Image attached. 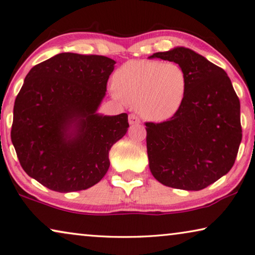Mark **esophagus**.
<instances>
[{
  "label": "esophagus",
  "instance_id": "obj_1",
  "mask_svg": "<svg viewBox=\"0 0 255 255\" xmlns=\"http://www.w3.org/2000/svg\"><path fill=\"white\" fill-rule=\"evenodd\" d=\"M140 122H141L140 118H138L137 115L133 114V113L128 115V123L131 124V126H133V124H138Z\"/></svg>",
  "mask_w": 255,
  "mask_h": 255
}]
</instances>
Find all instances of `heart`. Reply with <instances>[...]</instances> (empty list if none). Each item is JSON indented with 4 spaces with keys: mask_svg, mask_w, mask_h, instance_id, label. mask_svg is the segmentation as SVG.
<instances>
[{
    "mask_svg": "<svg viewBox=\"0 0 255 255\" xmlns=\"http://www.w3.org/2000/svg\"><path fill=\"white\" fill-rule=\"evenodd\" d=\"M113 97L135 107L143 118L166 121L180 111L187 92V76L174 62L132 60L113 75Z\"/></svg>",
    "mask_w": 255,
    "mask_h": 255,
    "instance_id": "1",
    "label": "heart"
}]
</instances>
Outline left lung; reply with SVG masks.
Segmentation results:
<instances>
[{"mask_svg":"<svg viewBox=\"0 0 255 255\" xmlns=\"http://www.w3.org/2000/svg\"><path fill=\"white\" fill-rule=\"evenodd\" d=\"M181 65L187 76L184 103L162 123H145L148 166L166 186L200 191L232 169L242 140L240 100L223 69L187 47L148 59Z\"/></svg>","mask_w":255,"mask_h":255,"instance_id":"8db88e82","label":"left lung"}]
</instances>
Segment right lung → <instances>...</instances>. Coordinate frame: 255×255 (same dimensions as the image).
I'll return each instance as SVG.
<instances>
[{
	"mask_svg": "<svg viewBox=\"0 0 255 255\" xmlns=\"http://www.w3.org/2000/svg\"><path fill=\"white\" fill-rule=\"evenodd\" d=\"M114 64L102 55L60 53L25 76L11 140L23 170L47 189L86 190L107 174L109 152L128 128L127 113H98Z\"/></svg>",
	"mask_w": 255,
	"mask_h": 255,
	"instance_id": "1",
	"label": "right lung"
}]
</instances>
